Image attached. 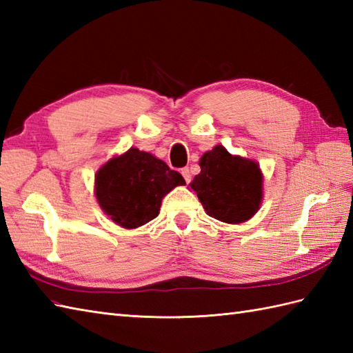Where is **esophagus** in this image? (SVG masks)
<instances>
[{
    "label": "esophagus",
    "mask_w": 353,
    "mask_h": 353,
    "mask_svg": "<svg viewBox=\"0 0 353 353\" xmlns=\"http://www.w3.org/2000/svg\"><path fill=\"white\" fill-rule=\"evenodd\" d=\"M181 172H182V176L185 179V182L190 183L191 182V171H190V168H182Z\"/></svg>",
    "instance_id": "34e87169"
}]
</instances>
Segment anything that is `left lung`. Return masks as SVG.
Masks as SVG:
<instances>
[{
    "label": "left lung",
    "mask_w": 353,
    "mask_h": 353,
    "mask_svg": "<svg viewBox=\"0 0 353 353\" xmlns=\"http://www.w3.org/2000/svg\"><path fill=\"white\" fill-rule=\"evenodd\" d=\"M199 165L201 171L190 186L209 216L238 224L258 212L262 201V172L256 162L215 145L200 157Z\"/></svg>",
    "instance_id": "left-lung-1"
}]
</instances>
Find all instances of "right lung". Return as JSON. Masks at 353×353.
Returning a JSON list of instances; mask_svg holds the SVG:
<instances>
[{
    "mask_svg": "<svg viewBox=\"0 0 353 353\" xmlns=\"http://www.w3.org/2000/svg\"><path fill=\"white\" fill-rule=\"evenodd\" d=\"M179 185H185L182 174L132 147L97 171L95 197L118 226L137 229L159 215L162 199Z\"/></svg>",
    "mask_w": 353,
    "mask_h": 353,
    "instance_id": "1",
    "label": "right lung"
}]
</instances>
